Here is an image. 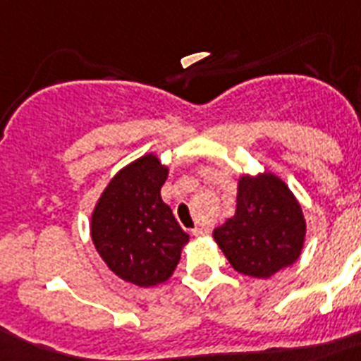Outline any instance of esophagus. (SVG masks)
Returning a JSON list of instances; mask_svg holds the SVG:
<instances>
[{
    "mask_svg": "<svg viewBox=\"0 0 361 361\" xmlns=\"http://www.w3.org/2000/svg\"><path fill=\"white\" fill-rule=\"evenodd\" d=\"M190 231H192V235L204 237V235H207V233H209V228H206V226H195Z\"/></svg>",
    "mask_w": 361,
    "mask_h": 361,
    "instance_id": "1",
    "label": "esophagus"
}]
</instances>
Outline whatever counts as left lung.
I'll list each match as a JSON object with an SVG mask.
<instances>
[{
    "label": "left lung",
    "instance_id": "1",
    "mask_svg": "<svg viewBox=\"0 0 361 361\" xmlns=\"http://www.w3.org/2000/svg\"><path fill=\"white\" fill-rule=\"evenodd\" d=\"M302 207L278 176H241L235 215L215 228L213 239L230 265L252 278H271L297 262L304 247Z\"/></svg>",
    "mask_w": 361,
    "mask_h": 361
}]
</instances>
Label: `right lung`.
Wrapping results in <instances>:
<instances>
[{
    "label": "right lung",
    "instance_id": "1",
    "mask_svg": "<svg viewBox=\"0 0 361 361\" xmlns=\"http://www.w3.org/2000/svg\"><path fill=\"white\" fill-rule=\"evenodd\" d=\"M166 176L157 155H142L114 174L90 216L92 243L105 265L139 287L166 282L189 241L161 198Z\"/></svg>",
    "mask_w": 361,
    "mask_h": 361
}]
</instances>
